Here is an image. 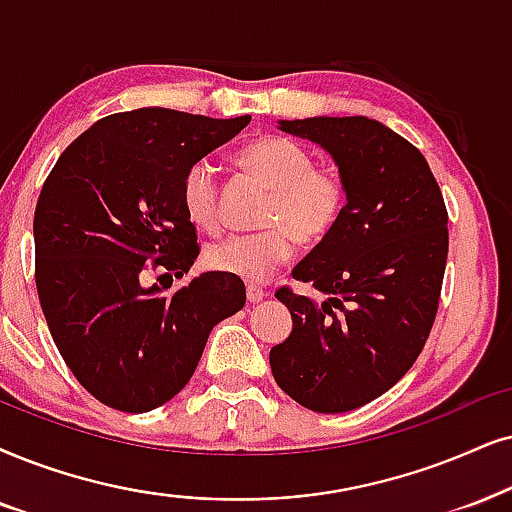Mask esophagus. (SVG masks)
<instances>
[{
    "mask_svg": "<svg viewBox=\"0 0 512 512\" xmlns=\"http://www.w3.org/2000/svg\"><path fill=\"white\" fill-rule=\"evenodd\" d=\"M245 293H248V302H250V304L262 302L264 297H267V290L260 288V286H248V290H245Z\"/></svg>",
    "mask_w": 512,
    "mask_h": 512,
    "instance_id": "obj_1",
    "label": "esophagus"
}]
</instances>
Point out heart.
<instances>
[{
	"label": "heart",
	"mask_w": 512,
	"mask_h": 512,
	"mask_svg": "<svg viewBox=\"0 0 512 512\" xmlns=\"http://www.w3.org/2000/svg\"><path fill=\"white\" fill-rule=\"evenodd\" d=\"M236 165L269 186L260 210L264 229L208 245L205 264L219 274L262 283L293 257L295 241L316 245L331 234L347 208L349 184L338 165L314 163L302 144L276 134L245 144L236 153ZM181 205L198 229H219V184L208 160L184 172Z\"/></svg>",
	"instance_id": "heart-1"
}]
</instances>
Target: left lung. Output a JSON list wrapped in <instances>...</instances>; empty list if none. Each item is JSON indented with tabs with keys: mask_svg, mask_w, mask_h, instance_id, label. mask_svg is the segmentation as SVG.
I'll return each instance as SVG.
<instances>
[{
	"mask_svg": "<svg viewBox=\"0 0 512 512\" xmlns=\"http://www.w3.org/2000/svg\"><path fill=\"white\" fill-rule=\"evenodd\" d=\"M281 129L321 144L345 172L340 222L293 269L323 302L276 290L293 333L271 347L278 387L319 413L359 409L423 352L449 255V215L428 160L383 122L354 118L281 120Z\"/></svg>",
	"mask_w": 512,
	"mask_h": 512,
	"instance_id": "1",
	"label": "left lung"
}]
</instances>
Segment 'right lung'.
Here are the masks:
<instances>
[{
  "mask_svg": "<svg viewBox=\"0 0 512 512\" xmlns=\"http://www.w3.org/2000/svg\"><path fill=\"white\" fill-rule=\"evenodd\" d=\"M248 122L170 108L113 113L82 132L44 181L32 222L44 319L77 383L111 409L146 413L170 401L215 323L243 309L236 276L208 271L163 293L146 274H189L200 245L181 179Z\"/></svg>",
  "mask_w": 512,
  "mask_h": 512,
  "instance_id": "right-lung-1",
  "label": "right lung"
}]
</instances>
